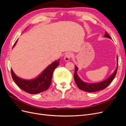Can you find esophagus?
Segmentation results:
<instances>
[{
	"instance_id": "esophagus-1",
	"label": "esophagus",
	"mask_w": 126,
	"mask_h": 126,
	"mask_svg": "<svg viewBox=\"0 0 126 126\" xmlns=\"http://www.w3.org/2000/svg\"><path fill=\"white\" fill-rule=\"evenodd\" d=\"M72 57V54L71 52H68L67 54H66L65 56L64 57V60L66 61V62H68L69 61L70 58Z\"/></svg>"
}]
</instances>
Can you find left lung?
<instances>
[{
	"label": "left lung",
	"instance_id": "1",
	"mask_svg": "<svg viewBox=\"0 0 126 126\" xmlns=\"http://www.w3.org/2000/svg\"><path fill=\"white\" fill-rule=\"evenodd\" d=\"M105 37L108 38L109 39H111V37H110L109 34L106 32ZM117 66L116 69L114 71L113 73L109 76V77L107 78L105 80L102 81L98 83H87L83 82L82 80L79 78V76L77 75V71H78V68L77 66H75V71L74 73V79L75 81L77 84L78 87L80 89H81L83 91H86V92H95V91H98L99 90H101L104 89L105 88L107 87L110 83L111 82L113 78H115V76L117 74V68L118 65V57L117 58Z\"/></svg>",
	"mask_w": 126,
	"mask_h": 126
}]
</instances>
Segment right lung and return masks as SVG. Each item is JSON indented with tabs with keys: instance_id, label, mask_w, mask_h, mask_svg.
I'll list each match as a JSON object with an SVG mask.
<instances>
[{
	"instance_id": "right-lung-1",
	"label": "right lung",
	"mask_w": 126,
	"mask_h": 126,
	"mask_svg": "<svg viewBox=\"0 0 126 126\" xmlns=\"http://www.w3.org/2000/svg\"><path fill=\"white\" fill-rule=\"evenodd\" d=\"M17 41L13 46L16 45ZM60 59L51 63L36 78L26 80L18 77L11 69V76L14 81L21 89L30 94H37L47 90L51 85L52 74L59 65Z\"/></svg>"
}]
</instances>
